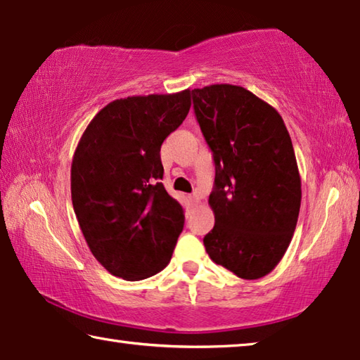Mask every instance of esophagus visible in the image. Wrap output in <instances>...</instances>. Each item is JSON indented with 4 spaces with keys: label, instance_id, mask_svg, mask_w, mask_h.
<instances>
[{
    "label": "esophagus",
    "instance_id": "34e87169",
    "mask_svg": "<svg viewBox=\"0 0 360 360\" xmlns=\"http://www.w3.org/2000/svg\"><path fill=\"white\" fill-rule=\"evenodd\" d=\"M188 202H191V205H192V206H197V205L200 203V197H198V193H193V195H191V197H188Z\"/></svg>",
    "mask_w": 360,
    "mask_h": 360
}]
</instances>
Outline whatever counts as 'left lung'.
I'll return each mask as SVG.
<instances>
[{
    "mask_svg": "<svg viewBox=\"0 0 360 360\" xmlns=\"http://www.w3.org/2000/svg\"><path fill=\"white\" fill-rule=\"evenodd\" d=\"M193 109L216 165L208 203L210 259L243 279L275 270L294 236L302 181L279 112L231 84L192 90Z\"/></svg>",
    "mask_w": 360,
    "mask_h": 360,
    "instance_id": "1",
    "label": "left lung"
}]
</instances>
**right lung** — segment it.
I'll return each instance as SVG.
<instances>
[{
	"instance_id": "right-lung-1",
	"label": "right lung",
	"mask_w": 360,
	"mask_h": 360,
	"mask_svg": "<svg viewBox=\"0 0 360 360\" xmlns=\"http://www.w3.org/2000/svg\"><path fill=\"white\" fill-rule=\"evenodd\" d=\"M191 90L114 100L90 120L71 163V200L94 257L141 281L165 268L184 227L160 182L162 143L191 109Z\"/></svg>"
}]
</instances>
